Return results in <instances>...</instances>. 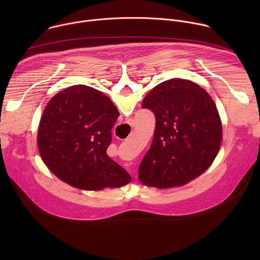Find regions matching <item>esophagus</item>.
Returning <instances> with one entry per match:
<instances>
[{
	"label": "esophagus",
	"instance_id": "1",
	"mask_svg": "<svg viewBox=\"0 0 260 260\" xmlns=\"http://www.w3.org/2000/svg\"><path fill=\"white\" fill-rule=\"evenodd\" d=\"M135 177H136V176H135Z\"/></svg>",
	"mask_w": 260,
	"mask_h": 260
}]
</instances>
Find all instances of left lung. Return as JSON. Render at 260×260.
I'll return each mask as SVG.
<instances>
[{
    "mask_svg": "<svg viewBox=\"0 0 260 260\" xmlns=\"http://www.w3.org/2000/svg\"><path fill=\"white\" fill-rule=\"evenodd\" d=\"M156 123L149 151L139 168L145 186H182L204 174L221 146L222 123L211 95L197 83L173 78L146 94Z\"/></svg>",
    "mask_w": 260,
    "mask_h": 260,
    "instance_id": "left-lung-1",
    "label": "left lung"
}]
</instances>
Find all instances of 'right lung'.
Listing matches in <instances>:
<instances>
[{
  "label": "right lung",
  "instance_id": "obj_1",
  "mask_svg": "<svg viewBox=\"0 0 260 260\" xmlns=\"http://www.w3.org/2000/svg\"><path fill=\"white\" fill-rule=\"evenodd\" d=\"M119 116L106 94L86 85L56 93L41 116L37 145L45 166L71 186L99 191L132 181L107 155L111 129Z\"/></svg>",
  "mask_w": 260,
  "mask_h": 260
}]
</instances>
